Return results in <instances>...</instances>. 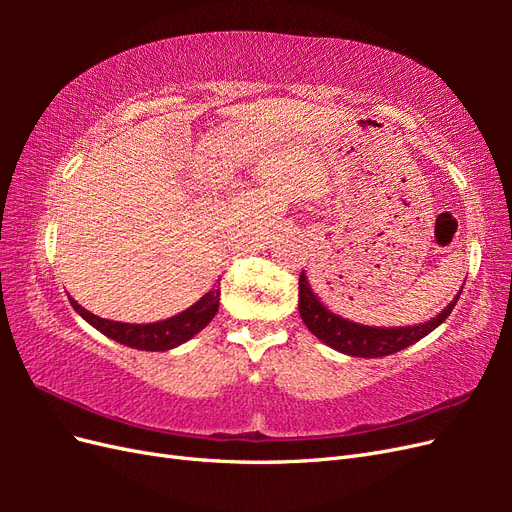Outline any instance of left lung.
I'll list each match as a JSON object with an SVG mask.
<instances>
[{
	"mask_svg": "<svg viewBox=\"0 0 512 512\" xmlns=\"http://www.w3.org/2000/svg\"><path fill=\"white\" fill-rule=\"evenodd\" d=\"M459 294L442 309V314L431 318L429 322L414 324V327H393V329L367 327V324L346 320L342 316L333 314L329 307H324L314 294V290L309 288L305 273H301L299 275V314L305 322V327L312 331L320 342L331 346L333 350L350 354V356H361V359H380V356H389L393 352H399L416 344L418 339H423L433 329L440 327V324L448 318V314L453 312V307L459 301Z\"/></svg>",
	"mask_w": 512,
	"mask_h": 512,
	"instance_id": "obj_1",
	"label": "left lung"
}]
</instances>
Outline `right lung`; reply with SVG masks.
<instances>
[{"instance_id":"add662e5","label":"right lung","mask_w":512,"mask_h":512,"mask_svg":"<svg viewBox=\"0 0 512 512\" xmlns=\"http://www.w3.org/2000/svg\"><path fill=\"white\" fill-rule=\"evenodd\" d=\"M70 305L76 309V314H81L91 327L104 333L106 337L115 339V342L130 346L136 350H149V352H164L170 348H177L188 342L196 333L203 331L207 324L218 314L220 307V290H209L205 297H200L192 307L185 312L160 320L151 324H126L106 320L100 316H94L87 309H83L70 297Z\"/></svg>"}]
</instances>
